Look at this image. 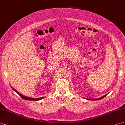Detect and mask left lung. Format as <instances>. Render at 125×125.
<instances>
[{
    "label": "left lung",
    "instance_id": "left-lung-1",
    "mask_svg": "<svg viewBox=\"0 0 125 125\" xmlns=\"http://www.w3.org/2000/svg\"><path fill=\"white\" fill-rule=\"evenodd\" d=\"M106 95H104V96H102V97H101V98H96V99H89V98H86V99H88V100H91V101H97V100H99V99H101L103 98L104 97H105V96H106Z\"/></svg>",
    "mask_w": 125,
    "mask_h": 125
}]
</instances>
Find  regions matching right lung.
Wrapping results in <instances>:
<instances>
[{
	"instance_id": "right-lung-1",
	"label": "right lung",
	"mask_w": 125,
	"mask_h": 125,
	"mask_svg": "<svg viewBox=\"0 0 125 125\" xmlns=\"http://www.w3.org/2000/svg\"><path fill=\"white\" fill-rule=\"evenodd\" d=\"M11 88H12V90H13V91H15L21 97H22V98H23V99H26V100H30V101H37L40 100V99H42V98H44V97H41V98H33L28 97H26V96H23V95H22L21 94L19 93L17 91L15 90V89H14L12 87H11Z\"/></svg>"
}]
</instances>
